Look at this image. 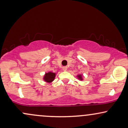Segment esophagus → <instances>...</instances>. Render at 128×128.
Returning <instances> with one entry per match:
<instances>
[{
    "instance_id": "1",
    "label": "esophagus",
    "mask_w": 128,
    "mask_h": 128,
    "mask_svg": "<svg viewBox=\"0 0 128 128\" xmlns=\"http://www.w3.org/2000/svg\"><path fill=\"white\" fill-rule=\"evenodd\" d=\"M62 69H63V70H64V71H66V70H67V66H64V67H62Z\"/></svg>"
}]
</instances>
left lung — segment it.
Masks as SVG:
<instances>
[{"instance_id": "obj_1", "label": "left lung", "mask_w": 128, "mask_h": 128, "mask_svg": "<svg viewBox=\"0 0 128 128\" xmlns=\"http://www.w3.org/2000/svg\"><path fill=\"white\" fill-rule=\"evenodd\" d=\"M78 78L79 79H80V80H82V76H80V75H79V76H78Z\"/></svg>"}]
</instances>
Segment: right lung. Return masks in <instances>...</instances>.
<instances>
[{
	"label": "right lung",
	"instance_id": "obj_1",
	"mask_svg": "<svg viewBox=\"0 0 128 128\" xmlns=\"http://www.w3.org/2000/svg\"><path fill=\"white\" fill-rule=\"evenodd\" d=\"M55 77V73L52 72H49L46 73L44 77V80L46 82H51L54 80Z\"/></svg>",
	"mask_w": 128,
	"mask_h": 128
}]
</instances>
